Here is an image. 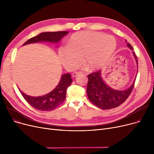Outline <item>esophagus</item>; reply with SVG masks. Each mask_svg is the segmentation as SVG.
Here are the masks:
<instances>
[{
    "instance_id": "34e87169",
    "label": "esophagus",
    "mask_w": 154,
    "mask_h": 154,
    "mask_svg": "<svg viewBox=\"0 0 154 154\" xmlns=\"http://www.w3.org/2000/svg\"><path fill=\"white\" fill-rule=\"evenodd\" d=\"M79 74H80V73L79 72H74L72 74V76L74 77H76L77 75H78Z\"/></svg>"
}]
</instances>
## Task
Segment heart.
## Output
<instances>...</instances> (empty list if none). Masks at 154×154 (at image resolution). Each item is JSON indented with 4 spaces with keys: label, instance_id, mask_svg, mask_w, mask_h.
Returning <instances> with one entry per match:
<instances>
[{
    "label": "heart",
    "instance_id": "obj_1",
    "mask_svg": "<svg viewBox=\"0 0 154 154\" xmlns=\"http://www.w3.org/2000/svg\"><path fill=\"white\" fill-rule=\"evenodd\" d=\"M117 40L111 35L93 31H80L73 34L68 39L67 46L59 50L63 66L69 70L76 68L82 60L87 69L100 68L114 54Z\"/></svg>",
    "mask_w": 154,
    "mask_h": 154
}]
</instances>
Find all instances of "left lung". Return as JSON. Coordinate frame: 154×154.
<instances>
[{"mask_svg": "<svg viewBox=\"0 0 154 154\" xmlns=\"http://www.w3.org/2000/svg\"><path fill=\"white\" fill-rule=\"evenodd\" d=\"M127 46L133 51V47L130 43L127 42ZM132 54L135 59L137 65H138V61L135 53L132 52ZM87 77L88 79L87 87L88 98L95 106L102 110L114 109L124 103L130 95L136 79L135 77L131 86L127 89L118 91L111 88L103 81L101 75V70L92 73Z\"/></svg>", "mask_w": 154, "mask_h": 154, "instance_id": "1", "label": "left lung"}]
</instances>
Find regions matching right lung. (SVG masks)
<instances>
[{
	"label": "right lung",
	"instance_id": "obj_1",
	"mask_svg": "<svg viewBox=\"0 0 154 154\" xmlns=\"http://www.w3.org/2000/svg\"><path fill=\"white\" fill-rule=\"evenodd\" d=\"M67 34H69L68 31L42 32L29 39L23 45L40 42L58 43ZM72 81L70 74H65L62 75L59 84L54 89L45 95L32 97L26 95L21 91L20 92L23 97L34 109L42 111H50L59 107L63 102L66 99L67 88L70 85Z\"/></svg>",
	"mask_w": 154,
	"mask_h": 154
}]
</instances>
